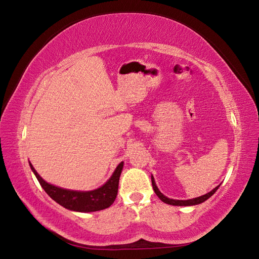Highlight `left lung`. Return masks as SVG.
<instances>
[{
    "instance_id": "left-lung-1",
    "label": "left lung",
    "mask_w": 259,
    "mask_h": 259,
    "mask_svg": "<svg viewBox=\"0 0 259 259\" xmlns=\"http://www.w3.org/2000/svg\"><path fill=\"white\" fill-rule=\"evenodd\" d=\"M151 183H152V188L153 190H155L156 195L160 198V200H162L163 202L168 203V205H172V206H194V205H198V203H201L203 201H206L209 197H211L214 192L217 191V189L219 188V186H217L216 188L212 189L210 192H208V194L203 195V196H200V197H197V198H194V199H189V200H176V199H170V198L163 196L160 191H159V189L157 188L156 186V183H155V179H153V177H151Z\"/></svg>"
}]
</instances>
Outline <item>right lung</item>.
Returning <instances> with one entry per match:
<instances>
[{"label": "right lung", "instance_id": "right-lung-1", "mask_svg": "<svg viewBox=\"0 0 259 259\" xmlns=\"http://www.w3.org/2000/svg\"><path fill=\"white\" fill-rule=\"evenodd\" d=\"M30 167L32 171L34 172L38 183L42 186V188L59 205L69 209V210L91 212L106 209L111 206L115 200L118 195L119 178L121 171H122L123 162L119 163V166L114 170L111 178L106 184L100 187V188L92 191H73L59 188V187L48 184L47 181L43 180L35 171V169L33 168L31 163Z\"/></svg>", "mask_w": 259, "mask_h": 259}]
</instances>
